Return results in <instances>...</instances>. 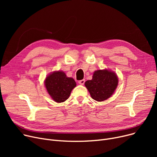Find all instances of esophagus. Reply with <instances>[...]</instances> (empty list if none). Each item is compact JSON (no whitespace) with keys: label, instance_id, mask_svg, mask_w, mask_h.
<instances>
[{"label":"esophagus","instance_id":"34e87169","mask_svg":"<svg viewBox=\"0 0 157 157\" xmlns=\"http://www.w3.org/2000/svg\"><path fill=\"white\" fill-rule=\"evenodd\" d=\"M85 79H82V80H80L78 81V83L81 85H83L85 84Z\"/></svg>","mask_w":157,"mask_h":157}]
</instances>
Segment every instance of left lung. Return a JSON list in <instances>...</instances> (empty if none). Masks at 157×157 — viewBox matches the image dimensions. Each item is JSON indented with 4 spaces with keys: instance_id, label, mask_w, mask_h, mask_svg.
I'll return each mask as SVG.
<instances>
[{
    "instance_id": "1",
    "label": "left lung",
    "mask_w": 157,
    "mask_h": 157,
    "mask_svg": "<svg viewBox=\"0 0 157 157\" xmlns=\"http://www.w3.org/2000/svg\"><path fill=\"white\" fill-rule=\"evenodd\" d=\"M118 84V78L117 74L108 69L95 71L92 79L88 80L85 83L92 98L98 102L109 98L114 92Z\"/></svg>"
}]
</instances>
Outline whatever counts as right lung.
I'll return each mask as SVG.
<instances>
[{
    "label": "right lung",
    "mask_w": 157,
    "mask_h": 157,
    "mask_svg": "<svg viewBox=\"0 0 157 157\" xmlns=\"http://www.w3.org/2000/svg\"><path fill=\"white\" fill-rule=\"evenodd\" d=\"M47 92L52 99L60 103L69 97L71 91L76 86V81L67 77L63 71H54L46 78L44 81Z\"/></svg>",
    "instance_id": "1"
}]
</instances>
